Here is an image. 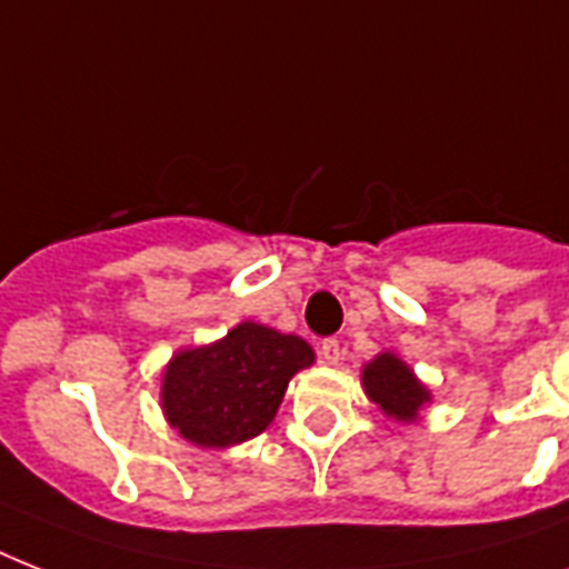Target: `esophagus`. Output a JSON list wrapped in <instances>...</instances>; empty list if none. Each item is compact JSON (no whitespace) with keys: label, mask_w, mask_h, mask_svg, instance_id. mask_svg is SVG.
I'll use <instances>...</instances> for the list:
<instances>
[{"label":"esophagus","mask_w":569,"mask_h":569,"mask_svg":"<svg viewBox=\"0 0 569 569\" xmlns=\"http://www.w3.org/2000/svg\"><path fill=\"white\" fill-rule=\"evenodd\" d=\"M319 357H321V363H339V357H342V348H339V339H325L319 346Z\"/></svg>","instance_id":"esophagus-1"}]
</instances>
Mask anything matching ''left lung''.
<instances>
[{"label": "left lung", "mask_w": 569, "mask_h": 569, "mask_svg": "<svg viewBox=\"0 0 569 569\" xmlns=\"http://www.w3.org/2000/svg\"><path fill=\"white\" fill-rule=\"evenodd\" d=\"M363 383L375 405H380L389 416H396L401 422H410L416 410L428 401V389L392 355L375 357L372 363L366 366Z\"/></svg>", "instance_id": "obj_1"}]
</instances>
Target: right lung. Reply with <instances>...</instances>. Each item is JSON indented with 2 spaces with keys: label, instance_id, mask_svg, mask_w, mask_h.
Returning a JSON list of instances; mask_svg holds the SVG:
<instances>
[{
  "label": "right lung",
  "instance_id": "obj_1",
  "mask_svg": "<svg viewBox=\"0 0 569 569\" xmlns=\"http://www.w3.org/2000/svg\"><path fill=\"white\" fill-rule=\"evenodd\" d=\"M310 363L303 339L244 321L221 342L173 357L162 380L164 416L197 446H236L266 431L289 378Z\"/></svg>",
  "mask_w": 569,
  "mask_h": 569
}]
</instances>
